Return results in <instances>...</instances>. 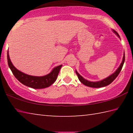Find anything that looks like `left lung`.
Wrapping results in <instances>:
<instances>
[{
  "label": "left lung",
  "mask_w": 133,
  "mask_h": 133,
  "mask_svg": "<svg viewBox=\"0 0 133 133\" xmlns=\"http://www.w3.org/2000/svg\"><path fill=\"white\" fill-rule=\"evenodd\" d=\"M112 30L119 38H120V36L118 35L117 31H116L114 30ZM124 61H125V54H124V52L122 62H121L120 65L118 67V69L115 71V72L112 73V75L109 76V77L104 78V79H103L100 81H98V82H91V81H89L86 79H85V78L84 77H83L82 76H81L76 70V73L77 74V77L78 78V79H79V80L80 81V82L82 83L83 84H84L85 85H87V86L90 87H94V88H99V87H105L106 86V85H108L110 84H111V83L116 79V78L117 77L118 75H119V73H120V72L121 71V69H122V67L123 66Z\"/></svg>",
  "instance_id": "obj_1"
}]
</instances>
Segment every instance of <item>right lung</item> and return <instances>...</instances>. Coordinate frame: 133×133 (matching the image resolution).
I'll list each match as a JSON object with an SVG mask.
<instances>
[{"instance_id":"right-lung-1","label":"right lung","mask_w":133,"mask_h":133,"mask_svg":"<svg viewBox=\"0 0 133 133\" xmlns=\"http://www.w3.org/2000/svg\"><path fill=\"white\" fill-rule=\"evenodd\" d=\"M8 63L13 75L20 82L26 86L35 89L46 88L53 84L57 79L58 73L62 66V65H60L55 67L50 73L45 76H34L28 75L19 71L13 66L10 59L9 51H8Z\"/></svg>"}]
</instances>
